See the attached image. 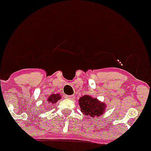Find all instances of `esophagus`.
<instances>
[{
	"mask_svg": "<svg viewBox=\"0 0 151 151\" xmlns=\"http://www.w3.org/2000/svg\"><path fill=\"white\" fill-rule=\"evenodd\" d=\"M65 98L69 99V100H74L75 96H74V95H66Z\"/></svg>",
	"mask_w": 151,
	"mask_h": 151,
	"instance_id": "34e87169",
	"label": "esophagus"
}]
</instances>
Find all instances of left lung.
I'll return each instance as SVG.
<instances>
[{
    "instance_id": "8db88e82",
    "label": "left lung",
    "mask_w": 151,
    "mask_h": 151,
    "mask_svg": "<svg viewBox=\"0 0 151 151\" xmlns=\"http://www.w3.org/2000/svg\"><path fill=\"white\" fill-rule=\"evenodd\" d=\"M81 111L85 116L92 119L94 117H99L104 113L106 104L93 98L90 95H84L79 100Z\"/></svg>"
}]
</instances>
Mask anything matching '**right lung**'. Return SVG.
Masks as SVG:
<instances>
[{"mask_svg":"<svg viewBox=\"0 0 151 151\" xmlns=\"http://www.w3.org/2000/svg\"><path fill=\"white\" fill-rule=\"evenodd\" d=\"M60 99H61V96L59 95V93H58V94H52L48 97L47 101L49 103L55 104Z\"/></svg>","mask_w":151,"mask_h":151,"instance_id":"1","label":"right lung"}]
</instances>
